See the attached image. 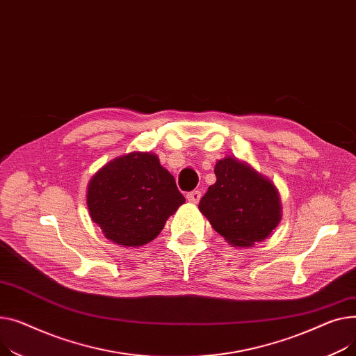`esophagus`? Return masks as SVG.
Returning <instances> with one entry per match:
<instances>
[{
	"instance_id": "esophagus-1",
	"label": "esophagus",
	"mask_w": 356,
	"mask_h": 356,
	"mask_svg": "<svg viewBox=\"0 0 356 356\" xmlns=\"http://www.w3.org/2000/svg\"><path fill=\"white\" fill-rule=\"evenodd\" d=\"M186 200L190 201L191 204H198V202H200V200H201V191L195 190V191L188 193V194H186Z\"/></svg>"
}]
</instances>
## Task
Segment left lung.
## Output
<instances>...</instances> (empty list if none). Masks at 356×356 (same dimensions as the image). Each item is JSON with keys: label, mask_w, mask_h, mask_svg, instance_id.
<instances>
[{"label": "left lung", "mask_w": 356, "mask_h": 356, "mask_svg": "<svg viewBox=\"0 0 356 356\" xmlns=\"http://www.w3.org/2000/svg\"><path fill=\"white\" fill-rule=\"evenodd\" d=\"M217 181L200 201V211L233 247L266 240L282 220L276 185L234 156L217 161Z\"/></svg>", "instance_id": "1"}]
</instances>
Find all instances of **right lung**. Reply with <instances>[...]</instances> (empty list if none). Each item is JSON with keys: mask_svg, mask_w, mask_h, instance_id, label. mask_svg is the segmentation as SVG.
I'll use <instances>...</instances> for the list:
<instances>
[{"mask_svg": "<svg viewBox=\"0 0 356 356\" xmlns=\"http://www.w3.org/2000/svg\"><path fill=\"white\" fill-rule=\"evenodd\" d=\"M185 202L174 177L152 152L120 155L92 177L86 204L108 240L123 247L148 244Z\"/></svg>", "mask_w": 356, "mask_h": 356, "instance_id": "add662e5", "label": "right lung"}]
</instances>
